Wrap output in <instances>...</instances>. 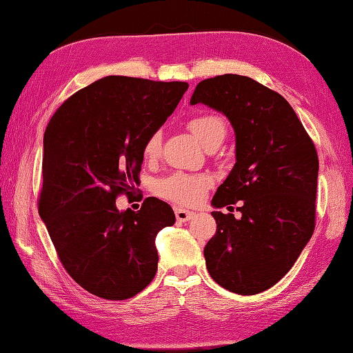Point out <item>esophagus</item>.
<instances>
[{
	"mask_svg": "<svg viewBox=\"0 0 353 353\" xmlns=\"http://www.w3.org/2000/svg\"><path fill=\"white\" fill-rule=\"evenodd\" d=\"M175 216H176L178 222H187L194 216V212H190V210L181 209V208H175Z\"/></svg>",
	"mask_w": 353,
	"mask_h": 353,
	"instance_id": "1",
	"label": "esophagus"
}]
</instances>
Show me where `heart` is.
<instances>
[{
  "label": "heart",
  "instance_id": "b5f03b06",
  "mask_svg": "<svg viewBox=\"0 0 353 353\" xmlns=\"http://www.w3.org/2000/svg\"><path fill=\"white\" fill-rule=\"evenodd\" d=\"M191 130L200 143L206 148L218 147L227 135V122L218 114H200L188 122ZM162 150V131H153L145 138L143 156L145 160H154ZM210 187L208 175H194L185 172H174L157 179L153 191L165 200L179 206H194L206 196Z\"/></svg>",
  "mask_w": 353,
  "mask_h": 353
}]
</instances>
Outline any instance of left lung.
Wrapping results in <instances>:
<instances>
[{
  "instance_id": "1",
  "label": "left lung",
  "mask_w": 353,
  "mask_h": 353,
  "mask_svg": "<svg viewBox=\"0 0 353 353\" xmlns=\"http://www.w3.org/2000/svg\"><path fill=\"white\" fill-rule=\"evenodd\" d=\"M225 114L237 162L212 199L243 200L241 218L212 212L216 232L205 248L210 276L239 294H258L292 270L315 228L316 148L287 100L241 74L199 82L190 104Z\"/></svg>"
}]
</instances>
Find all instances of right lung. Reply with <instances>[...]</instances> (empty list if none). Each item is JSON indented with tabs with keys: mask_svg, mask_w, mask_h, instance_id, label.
<instances>
[{
	"mask_svg": "<svg viewBox=\"0 0 353 353\" xmlns=\"http://www.w3.org/2000/svg\"><path fill=\"white\" fill-rule=\"evenodd\" d=\"M187 88V82L105 77L74 92L50 119L39 216L61 265L91 294L125 301L154 279V239L174 225L175 213L156 197L137 212H119L116 197L131 194L145 138Z\"/></svg>",
	"mask_w": 353,
	"mask_h": 353,
	"instance_id": "right-lung-1",
	"label": "right lung"
}]
</instances>
